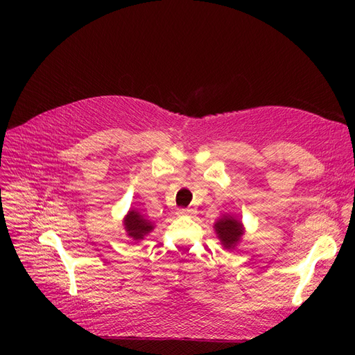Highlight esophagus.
Here are the masks:
<instances>
[{
  "mask_svg": "<svg viewBox=\"0 0 355 355\" xmlns=\"http://www.w3.org/2000/svg\"><path fill=\"white\" fill-rule=\"evenodd\" d=\"M178 213H179V214H192V213H194V210L189 209V207H188V209L182 207V209H179V210H178Z\"/></svg>",
  "mask_w": 355,
  "mask_h": 355,
  "instance_id": "esophagus-1",
  "label": "esophagus"
}]
</instances>
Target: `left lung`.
Returning a JSON list of instances; mask_svg holds the SVG:
<instances>
[{
    "instance_id": "1",
    "label": "left lung",
    "mask_w": 355,
    "mask_h": 355,
    "mask_svg": "<svg viewBox=\"0 0 355 355\" xmlns=\"http://www.w3.org/2000/svg\"><path fill=\"white\" fill-rule=\"evenodd\" d=\"M214 228H216L218 237L220 239L222 244L227 247V249L234 247L235 243H237L243 235L241 222L231 218V216H225V218L219 219L216 222V225H214Z\"/></svg>"
}]
</instances>
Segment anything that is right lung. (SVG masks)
<instances>
[{
  "label": "right lung",
  "mask_w": 355,
  "mask_h": 355,
  "mask_svg": "<svg viewBox=\"0 0 355 355\" xmlns=\"http://www.w3.org/2000/svg\"><path fill=\"white\" fill-rule=\"evenodd\" d=\"M127 235H130L135 240H142L144 235H146L149 231L153 230V223L146 220L141 213L132 210L125 216L124 220Z\"/></svg>",
  "instance_id": "right-lung-1"
}]
</instances>
